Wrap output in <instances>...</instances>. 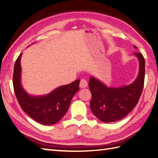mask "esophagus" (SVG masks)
I'll return each mask as SVG.
<instances>
[{
    "label": "esophagus",
    "mask_w": 158,
    "mask_h": 158,
    "mask_svg": "<svg viewBox=\"0 0 158 158\" xmlns=\"http://www.w3.org/2000/svg\"><path fill=\"white\" fill-rule=\"evenodd\" d=\"M88 86V82L85 79H81L79 83V87L81 88H85Z\"/></svg>",
    "instance_id": "esophagus-1"
}]
</instances>
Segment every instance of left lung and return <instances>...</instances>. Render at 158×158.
Here are the masks:
<instances>
[{"instance_id": "left-lung-1", "label": "left lung", "mask_w": 158, "mask_h": 158, "mask_svg": "<svg viewBox=\"0 0 158 158\" xmlns=\"http://www.w3.org/2000/svg\"><path fill=\"white\" fill-rule=\"evenodd\" d=\"M134 48L137 49L136 46ZM139 61L138 76L131 83L119 87H109L94 76L89 77L92 93L90 109L98 119L104 123L118 121L131 112L136 106L144 87L145 61L140 52H134Z\"/></svg>"}]
</instances>
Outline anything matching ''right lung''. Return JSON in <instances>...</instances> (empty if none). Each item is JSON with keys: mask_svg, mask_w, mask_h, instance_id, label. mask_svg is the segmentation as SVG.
Returning a JSON list of instances; mask_svg holds the SVG:
<instances>
[{"mask_svg": "<svg viewBox=\"0 0 158 158\" xmlns=\"http://www.w3.org/2000/svg\"><path fill=\"white\" fill-rule=\"evenodd\" d=\"M22 54L15 61L13 75L14 89L18 103L24 112L36 122L45 125L55 124L69 110L73 96L79 89L80 79L57 87L47 94L31 95L21 82Z\"/></svg>", "mask_w": 158, "mask_h": 158, "instance_id": "obj_1", "label": "right lung"}]
</instances>
